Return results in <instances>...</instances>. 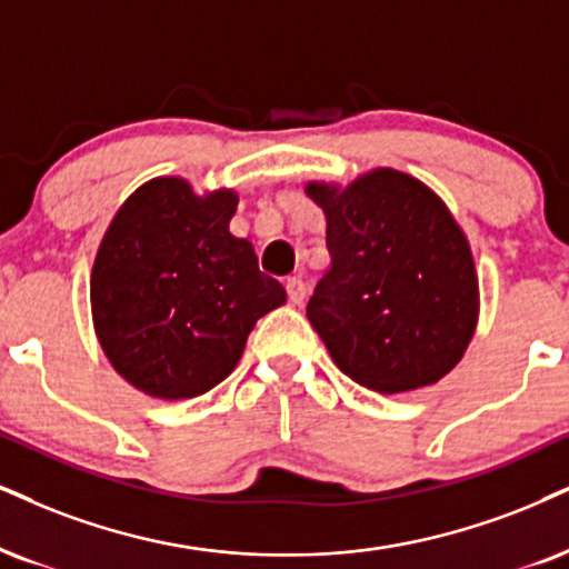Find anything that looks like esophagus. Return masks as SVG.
<instances>
[{
  "label": "esophagus",
  "instance_id": "1",
  "mask_svg": "<svg viewBox=\"0 0 569 569\" xmlns=\"http://www.w3.org/2000/svg\"><path fill=\"white\" fill-rule=\"evenodd\" d=\"M284 287H287V296H290V300L296 306H300L306 300V282L300 277H287V282H284Z\"/></svg>",
  "mask_w": 569,
  "mask_h": 569
}]
</instances>
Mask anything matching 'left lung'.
I'll return each instance as SVG.
<instances>
[{
	"mask_svg": "<svg viewBox=\"0 0 569 569\" xmlns=\"http://www.w3.org/2000/svg\"><path fill=\"white\" fill-rule=\"evenodd\" d=\"M306 194L329 248L306 313L338 369L385 396L443 380L480 319L472 248L443 198L390 166L348 184L313 179Z\"/></svg>",
	"mask_w": 569,
	"mask_h": 569,
	"instance_id": "8db88e82",
	"label": "left lung"
}]
</instances>
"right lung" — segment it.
I'll return each mask as SVG.
<instances>
[{"mask_svg":"<svg viewBox=\"0 0 569 569\" xmlns=\"http://www.w3.org/2000/svg\"><path fill=\"white\" fill-rule=\"evenodd\" d=\"M240 194L184 177L137 187L104 229L89 277L91 325L131 388L181 401L234 371L256 321L287 303L258 269L250 240L229 231Z\"/></svg>","mask_w":569,"mask_h":569,"instance_id":"right-lung-1","label":"right lung"}]
</instances>
